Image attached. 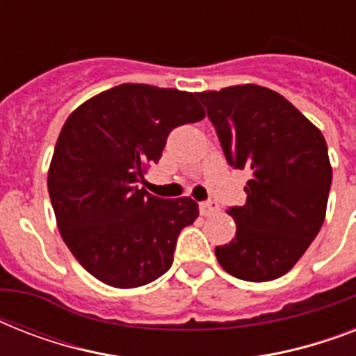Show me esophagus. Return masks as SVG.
<instances>
[{"label":"esophagus","instance_id":"1","mask_svg":"<svg viewBox=\"0 0 356 356\" xmlns=\"http://www.w3.org/2000/svg\"><path fill=\"white\" fill-rule=\"evenodd\" d=\"M218 211H220V205H218L214 200H209V201H203V203H200V212L203 214V216H211V214H214V212H218Z\"/></svg>","mask_w":356,"mask_h":356}]
</instances>
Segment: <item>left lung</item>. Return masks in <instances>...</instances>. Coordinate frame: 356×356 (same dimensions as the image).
Returning a JSON list of instances; mask_svg holds the SVG:
<instances>
[{
  "instance_id": "obj_1",
  "label": "left lung",
  "mask_w": 356,
  "mask_h": 356,
  "mask_svg": "<svg viewBox=\"0 0 356 356\" xmlns=\"http://www.w3.org/2000/svg\"><path fill=\"white\" fill-rule=\"evenodd\" d=\"M225 159L249 170L245 205L231 207L236 234L214 249L223 270L251 282L293 268L325 220L332 168L323 134L284 99L259 85L197 94Z\"/></svg>"
}]
</instances>
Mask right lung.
<instances>
[{
    "label": "right lung",
    "instance_id": "1",
    "mask_svg": "<svg viewBox=\"0 0 356 356\" xmlns=\"http://www.w3.org/2000/svg\"><path fill=\"white\" fill-rule=\"evenodd\" d=\"M205 118L192 92L114 86L75 108L58 134L47 190L58 231L77 262L114 288L164 275L179 233L200 207L138 188L159 162L172 129Z\"/></svg>",
    "mask_w": 356,
    "mask_h": 356
}]
</instances>
